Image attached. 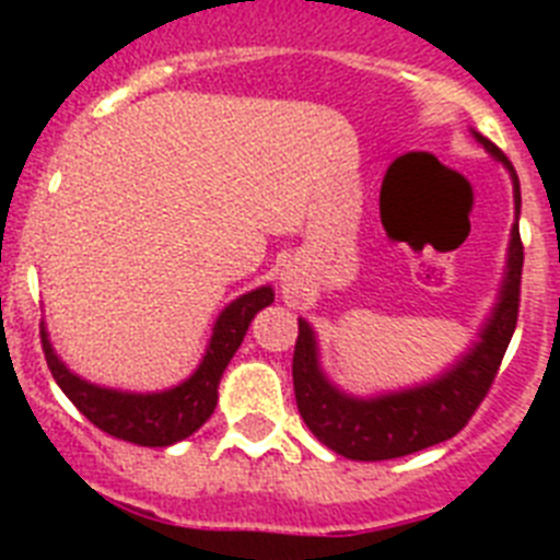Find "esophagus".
<instances>
[{"mask_svg":"<svg viewBox=\"0 0 560 560\" xmlns=\"http://www.w3.org/2000/svg\"><path fill=\"white\" fill-rule=\"evenodd\" d=\"M280 285H283L285 303H300V296H303V283H300V277L291 275V271H283V277H280Z\"/></svg>","mask_w":560,"mask_h":560,"instance_id":"obj_1","label":"esophagus"}]
</instances>
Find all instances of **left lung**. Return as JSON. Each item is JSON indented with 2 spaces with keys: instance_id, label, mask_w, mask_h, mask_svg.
Masks as SVG:
<instances>
[{
  "instance_id": "obj_1",
  "label": "left lung",
  "mask_w": 560,
  "mask_h": 560,
  "mask_svg": "<svg viewBox=\"0 0 560 560\" xmlns=\"http://www.w3.org/2000/svg\"><path fill=\"white\" fill-rule=\"evenodd\" d=\"M482 148L493 160L502 162L513 176V199H516V224L511 230L508 249V271H504L499 303L491 319L479 330V341L440 378L400 393L375 395V398H353L345 395L325 378L316 353V336L305 319H300V336L294 345V395L296 409L305 427L316 434L319 443L336 454L361 463L393 459L415 454L434 443L454 438L471 420L477 407L491 389L499 373L502 355L511 345L518 319V289H522L524 246L518 237V207L522 192L513 173L511 160L474 131Z\"/></svg>"
}]
</instances>
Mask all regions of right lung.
Returning <instances> with one entry per match:
<instances>
[{
    "mask_svg": "<svg viewBox=\"0 0 560 560\" xmlns=\"http://www.w3.org/2000/svg\"><path fill=\"white\" fill-rule=\"evenodd\" d=\"M271 303H275L271 285H260L226 305L215 319L210 345L196 373L182 381L179 387L165 389V393H120V389L89 384L58 359L47 339V330L42 328L44 359L63 395L97 429L117 440H128L133 446H173L205 427V420L219 404V381L226 364L241 348L257 311Z\"/></svg>",
    "mask_w": 560,
    "mask_h": 560,
    "instance_id": "1",
    "label": "right lung"
}]
</instances>
